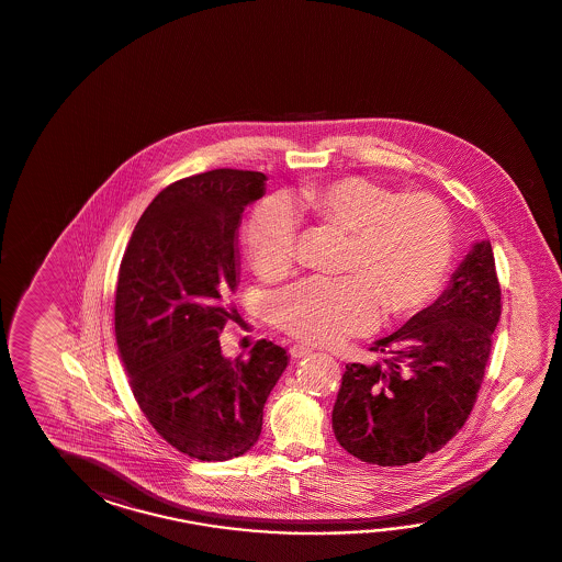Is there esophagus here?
Listing matches in <instances>:
<instances>
[{
    "instance_id": "34e87169",
    "label": "esophagus",
    "mask_w": 562,
    "mask_h": 562,
    "mask_svg": "<svg viewBox=\"0 0 562 562\" xmlns=\"http://www.w3.org/2000/svg\"><path fill=\"white\" fill-rule=\"evenodd\" d=\"M289 352L293 358H305V356H310V353L314 352L310 346H305V344H293L291 348H289Z\"/></svg>"
}]
</instances>
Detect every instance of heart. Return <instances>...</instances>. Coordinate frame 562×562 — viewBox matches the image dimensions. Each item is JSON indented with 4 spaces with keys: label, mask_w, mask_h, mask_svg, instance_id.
<instances>
[{
    "label": "heart",
    "mask_w": 562,
    "mask_h": 562,
    "mask_svg": "<svg viewBox=\"0 0 562 562\" xmlns=\"http://www.w3.org/2000/svg\"><path fill=\"white\" fill-rule=\"evenodd\" d=\"M295 204L315 221L350 235L341 279H305L279 293L274 319L295 338L331 344L391 319L417 314L437 295L453 252V228L435 198L403 196L366 178L310 183ZM297 223L291 204L273 198L248 218V265L262 279L295 262Z\"/></svg>",
    "instance_id": "obj_1"
}]
</instances>
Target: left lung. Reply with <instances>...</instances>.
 Returning <instances> with one entry per match:
<instances>
[{
    "instance_id": "obj_1",
    "label": "left lung",
    "mask_w": 562,
    "mask_h": 562,
    "mask_svg": "<svg viewBox=\"0 0 562 562\" xmlns=\"http://www.w3.org/2000/svg\"><path fill=\"white\" fill-rule=\"evenodd\" d=\"M490 240L471 245L443 293L380 338L384 364H348L331 411L338 443L382 468L435 453L470 417L502 314Z\"/></svg>"
}]
</instances>
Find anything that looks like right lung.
Listing matches in <instances>:
<instances>
[{
    "instance_id": "add662e5",
    "label": "right lung",
    "mask_w": 562,
    "mask_h": 562,
    "mask_svg": "<svg viewBox=\"0 0 562 562\" xmlns=\"http://www.w3.org/2000/svg\"><path fill=\"white\" fill-rule=\"evenodd\" d=\"M261 171L212 170L161 190L135 224L119 269L115 336L131 391L168 443L200 461L245 456L259 441L285 348L259 339L226 358L235 319L238 226L265 194Z\"/></svg>"
}]
</instances>
